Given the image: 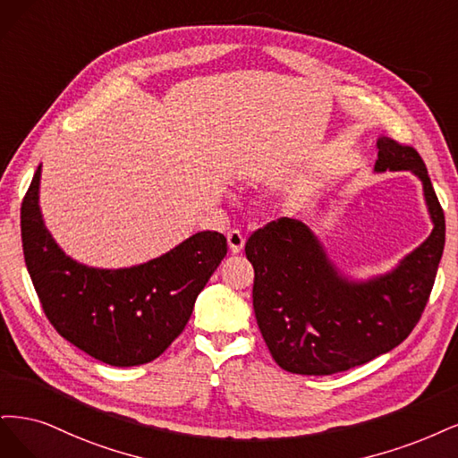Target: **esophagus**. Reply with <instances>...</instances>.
<instances>
[{"mask_svg": "<svg viewBox=\"0 0 458 458\" xmlns=\"http://www.w3.org/2000/svg\"><path fill=\"white\" fill-rule=\"evenodd\" d=\"M226 240H228V245H230V253H233V255L240 253V250L245 245V235L240 230H230L228 235H226Z\"/></svg>", "mask_w": 458, "mask_h": 458, "instance_id": "34e87169", "label": "esophagus"}]
</instances>
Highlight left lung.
Instances as JSON below:
<instances>
[{
	"label": "left lung",
	"instance_id": "obj_1",
	"mask_svg": "<svg viewBox=\"0 0 458 458\" xmlns=\"http://www.w3.org/2000/svg\"><path fill=\"white\" fill-rule=\"evenodd\" d=\"M375 171H411L422 181L434 223L428 240L369 282L338 274L302 220L277 218L255 230L245 255L255 268L253 308L276 363L297 375H333L402 344L430 299L445 245V215L420 154L388 137L377 140Z\"/></svg>",
	"mask_w": 458,
	"mask_h": 458
}]
</instances>
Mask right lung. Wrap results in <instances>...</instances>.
<instances>
[{
  "label": "right lung",
  "instance_id": "1",
  "mask_svg": "<svg viewBox=\"0 0 458 458\" xmlns=\"http://www.w3.org/2000/svg\"><path fill=\"white\" fill-rule=\"evenodd\" d=\"M41 165L21 208L28 274L56 333L114 367L154 361L182 333L199 291L226 257L218 232H198L150 262L120 270L89 268L66 257L38 205Z\"/></svg>",
  "mask_w": 458,
  "mask_h": 458
}]
</instances>
